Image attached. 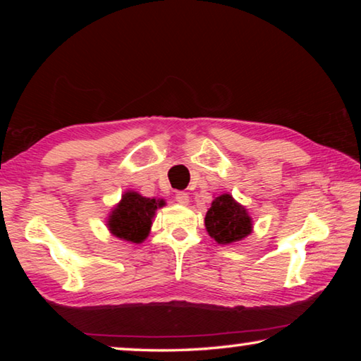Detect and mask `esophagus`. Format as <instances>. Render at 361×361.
<instances>
[{"instance_id": "esophagus-1", "label": "esophagus", "mask_w": 361, "mask_h": 361, "mask_svg": "<svg viewBox=\"0 0 361 361\" xmlns=\"http://www.w3.org/2000/svg\"><path fill=\"white\" fill-rule=\"evenodd\" d=\"M175 200L181 205H188L189 204V195L185 191H180V192L175 194Z\"/></svg>"}]
</instances>
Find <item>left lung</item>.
<instances>
[{"mask_svg":"<svg viewBox=\"0 0 361 361\" xmlns=\"http://www.w3.org/2000/svg\"><path fill=\"white\" fill-rule=\"evenodd\" d=\"M205 229L212 239L221 245H229L252 234L253 221L245 207L224 192L213 199L205 215Z\"/></svg>","mask_w":361,"mask_h":361,"instance_id":"8db88e82","label":"left lung"}]
</instances>
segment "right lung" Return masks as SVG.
I'll return each instance as SVG.
<instances>
[{
	"label": "right lung",
	"instance_id": "right-lung-1",
	"mask_svg": "<svg viewBox=\"0 0 361 361\" xmlns=\"http://www.w3.org/2000/svg\"><path fill=\"white\" fill-rule=\"evenodd\" d=\"M164 205L166 202L162 199H149L135 191H127L109 213L108 229L121 240L142 243L149 234L156 210Z\"/></svg>",
	"mask_w": 361,
	"mask_h": 361
}]
</instances>
